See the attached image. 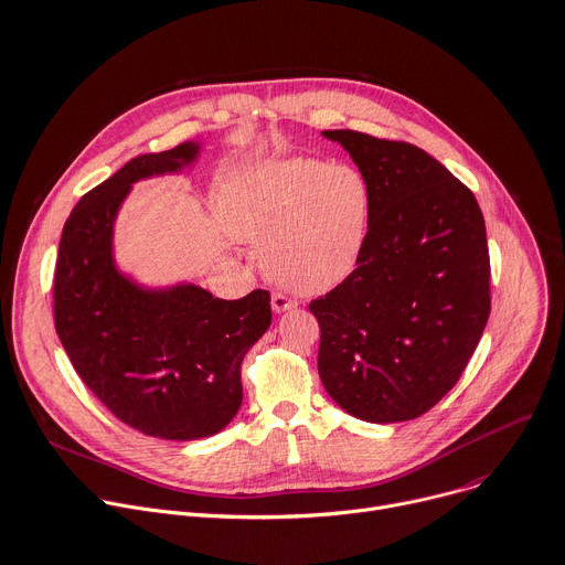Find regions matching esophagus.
Returning <instances> with one entry per match:
<instances>
[{
	"label": "esophagus",
	"mask_w": 565,
	"mask_h": 565,
	"mask_svg": "<svg viewBox=\"0 0 565 565\" xmlns=\"http://www.w3.org/2000/svg\"><path fill=\"white\" fill-rule=\"evenodd\" d=\"M296 305H298V302L291 300V298H287L285 294H274V296H271V307H274L276 315H282V311H289V309H294Z\"/></svg>",
	"instance_id": "obj_1"
}]
</instances>
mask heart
<instances>
[{
    "label": "heart",
    "instance_id": "heart-1",
    "mask_svg": "<svg viewBox=\"0 0 565 565\" xmlns=\"http://www.w3.org/2000/svg\"><path fill=\"white\" fill-rule=\"evenodd\" d=\"M224 228L263 244V267L296 294H326L356 267L372 217V188L345 163L274 157L239 166L220 193Z\"/></svg>",
    "mask_w": 565,
    "mask_h": 565
}]
</instances>
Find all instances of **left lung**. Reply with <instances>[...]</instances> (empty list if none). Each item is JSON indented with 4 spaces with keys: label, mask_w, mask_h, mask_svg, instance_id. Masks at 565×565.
Wrapping results in <instances>:
<instances>
[{
    "label": "left lung",
    "mask_w": 565,
    "mask_h": 565,
    "mask_svg": "<svg viewBox=\"0 0 565 565\" xmlns=\"http://www.w3.org/2000/svg\"><path fill=\"white\" fill-rule=\"evenodd\" d=\"M372 188L356 269L311 300L319 374L356 419H415L460 380L489 319V248L469 188L417 146L326 130Z\"/></svg>",
    "instance_id": "left-lung-1"
}]
</instances>
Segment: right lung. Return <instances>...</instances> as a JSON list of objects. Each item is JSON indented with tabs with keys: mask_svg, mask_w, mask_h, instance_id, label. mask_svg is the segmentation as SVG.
<instances>
[{
	"mask_svg": "<svg viewBox=\"0 0 565 565\" xmlns=\"http://www.w3.org/2000/svg\"><path fill=\"white\" fill-rule=\"evenodd\" d=\"M202 152L183 141L96 185L62 228L53 280L55 330L85 386L120 422L181 443L237 415L239 365L271 326V296L224 300L188 280L139 282L116 263L114 228L135 183L193 170Z\"/></svg>",
	"mask_w": 565,
	"mask_h": 565,
	"instance_id": "add662e5",
	"label": "right lung"
}]
</instances>
